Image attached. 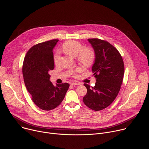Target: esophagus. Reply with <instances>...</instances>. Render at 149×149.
<instances>
[{
  "mask_svg": "<svg viewBox=\"0 0 149 149\" xmlns=\"http://www.w3.org/2000/svg\"><path fill=\"white\" fill-rule=\"evenodd\" d=\"M71 84L72 86H79L81 84L80 83H71Z\"/></svg>",
  "mask_w": 149,
  "mask_h": 149,
  "instance_id": "obj_1",
  "label": "esophagus"
}]
</instances>
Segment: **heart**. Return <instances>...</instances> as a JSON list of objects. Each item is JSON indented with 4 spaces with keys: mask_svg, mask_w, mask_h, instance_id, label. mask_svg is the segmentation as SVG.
<instances>
[{
    "mask_svg": "<svg viewBox=\"0 0 149 149\" xmlns=\"http://www.w3.org/2000/svg\"><path fill=\"white\" fill-rule=\"evenodd\" d=\"M82 48L83 46L81 44L74 40L68 41L62 46L63 51L67 55L72 57L77 56L79 63L84 65H90L95 59V54L91 49L83 48L82 49ZM59 58V52H57L54 57V61L56 64L58 63Z\"/></svg>",
    "mask_w": 149,
    "mask_h": 149,
    "instance_id": "1",
    "label": "heart"
}]
</instances>
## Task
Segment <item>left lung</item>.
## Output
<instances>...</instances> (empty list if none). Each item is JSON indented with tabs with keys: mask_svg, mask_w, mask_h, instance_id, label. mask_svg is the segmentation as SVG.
I'll return each mask as SVG.
<instances>
[{
	"mask_svg": "<svg viewBox=\"0 0 149 149\" xmlns=\"http://www.w3.org/2000/svg\"><path fill=\"white\" fill-rule=\"evenodd\" d=\"M87 40L95 54L91 70L96 83L91 87L84 84L87 93L83 102L91 109L99 111L109 106L116 97L123 83L124 65L119 52L109 43L98 38Z\"/></svg>",
	"mask_w": 149,
	"mask_h": 149,
	"instance_id": "1",
	"label": "left lung"
}]
</instances>
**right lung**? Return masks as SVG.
Segmentation results:
<instances>
[{
  "label": "right lung",
  "mask_w": 149,
  "mask_h": 149,
  "mask_svg": "<svg viewBox=\"0 0 149 149\" xmlns=\"http://www.w3.org/2000/svg\"><path fill=\"white\" fill-rule=\"evenodd\" d=\"M59 41L52 40L34 45L24 58L22 74L26 90L33 102L40 109L50 111L58 106L65 97L70 84L54 86L49 72L54 69L53 50Z\"/></svg>",
  "instance_id": "1"
}]
</instances>
